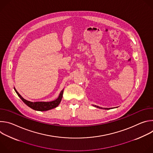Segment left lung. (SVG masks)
Instances as JSON below:
<instances>
[{
    "instance_id": "8db88e82",
    "label": "left lung",
    "mask_w": 153,
    "mask_h": 153,
    "mask_svg": "<svg viewBox=\"0 0 153 153\" xmlns=\"http://www.w3.org/2000/svg\"><path fill=\"white\" fill-rule=\"evenodd\" d=\"M93 106H94L95 107L100 108V109H105V110H110V109H111V108H102V107H100V106H96V105H93ZM116 108H117V107H116Z\"/></svg>"
}]
</instances>
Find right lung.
<instances>
[{"instance_id":"add662e5","label":"right lung","mask_w":153,"mask_h":153,"mask_svg":"<svg viewBox=\"0 0 153 153\" xmlns=\"http://www.w3.org/2000/svg\"><path fill=\"white\" fill-rule=\"evenodd\" d=\"M16 93L18 95V96L21 99L27 106H28L30 108L33 109L34 110L39 111H48L51 109H53L56 107H57L59 103H60L62 97H63V89L60 91L59 97L54 100L50 101V102H31L28 101L24 98L22 97V96L17 91L15 88H14Z\"/></svg>"}]
</instances>
